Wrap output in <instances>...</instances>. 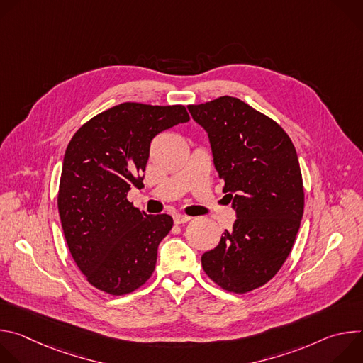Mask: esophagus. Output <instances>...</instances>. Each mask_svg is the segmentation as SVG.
Segmentation results:
<instances>
[{
	"mask_svg": "<svg viewBox=\"0 0 363 363\" xmlns=\"http://www.w3.org/2000/svg\"><path fill=\"white\" fill-rule=\"evenodd\" d=\"M188 221H191V217H188V216H184V214H175L174 216V223L175 224H185Z\"/></svg>",
	"mask_w": 363,
	"mask_h": 363,
	"instance_id": "1",
	"label": "esophagus"
}]
</instances>
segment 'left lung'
Segmentation results:
<instances>
[{
  "label": "left lung",
  "mask_w": 363,
  "mask_h": 363,
  "mask_svg": "<svg viewBox=\"0 0 363 363\" xmlns=\"http://www.w3.org/2000/svg\"><path fill=\"white\" fill-rule=\"evenodd\" d=\"M188 111L208 133L214 167L237 216L233 230L202 254V269L227 291H251L277 274L300 228L304 192L294 145L280 125L237 97Z\"/></svg>",
  "instance_id": "8db88e82"
}]
</instances>
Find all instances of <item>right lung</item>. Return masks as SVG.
Instances as JSON below:
<instances>
[{"label":"right lung","mask_w":363,"mask_h":363,"mask_svg":"<svg viewBox=\"0 0 363 363\" xmlns=\"http://www.w3.org/2000/svg\"><path fill=\"white\" fill-rule=\"evenodd\" d=\"M188 121L182 105L126 101L91 118L69 142L59 214L73 260L96 289L122 296L152 276L174 221L147 216L126 196L142 185L152 139Z\"/></svg>","instance_id":"1"}]
</instances>
